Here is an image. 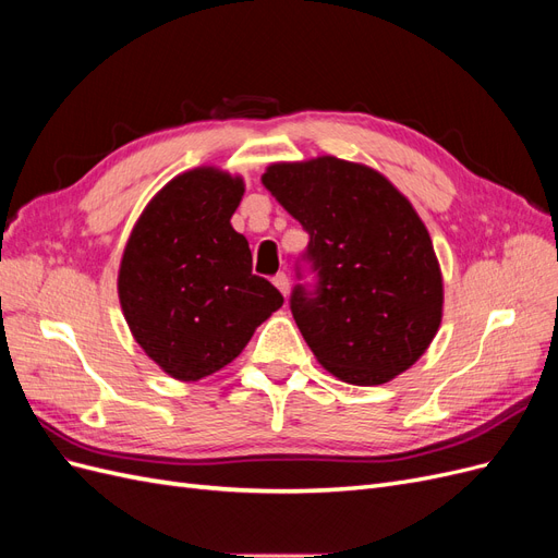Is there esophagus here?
<instances>
[{"instance_id":"1","label":"esophagus","mask_w":558,"mask_h":558,"mask_svg":"<svg viewBox=\"0 0 558 558\" xmlns=\"http://www.w3.org/2000/svg\"><path fill=\"white\" fill-rule=\"evenodd\" d=\"M272 281H275V286H277V289L281 291V295H283V298L289 295V277H286L283 272H279Z\"/></svg>"}]
</instances>
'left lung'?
Masks as SVG:
<instances>
[{"label": "left lung", "instance_id": "1", "mask_svg": "<svg viewBox=\"0 0 558 558\" xmlns=\"http://www.w3.org/2000/svg\"><path fill=\"white\" fill-rule=\"evenodd\" d=\"M310 232L316 293L291 295L316 361L353 386L410 369L442 324L445 283L428 228L396 185L363 162L318 156L260 177Z\"/></svg>", "mask_w": 558, "mask_h": 558}]
</instances>
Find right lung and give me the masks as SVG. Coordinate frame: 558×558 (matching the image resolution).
<instances>
[{"label": "right lung", "mask_w": 558, "mask_h": 558, "mask_svg": "<svg viewBox=\"0 0 558 558\" xmlns=\"http://www.w3.org/2000/svg\"><path fill=\"white\" fill-rule=\"evenodd\" d=\"M244 179L202 165L167 181L134 223L118 267L128 328L165 375L199 381L232 363L283 305L251 275V251L230 218Z\"/></svg>", "instance_id": "add662e5"}]
</instances>
